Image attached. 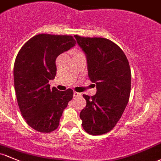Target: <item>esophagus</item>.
Listing matches in <instances>:
<instances>
[{"instance_id": "1", "label": "esophagus", "mask_w": 161, "mask_h": 161, "mask_svg": "<svg viewBox=\"0 0 161 161\" xmlns=\"http://www.w3.org/2000/svg\"><path fill=\"white\" fill-rule=\"evenodd\" d=\"M80 93H78V92H76V91H74V97H79V96H80Z\"/></svg>"}]
</instances>
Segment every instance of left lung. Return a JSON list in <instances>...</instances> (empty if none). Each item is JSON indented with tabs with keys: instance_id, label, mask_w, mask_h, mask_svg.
<instances>
[{
	"instance_id": "left-lung-1",
	"label": "left lung",
	"mask_w": 161,
	"mask_h": 161,
	"mask_svg": "<svg viewBox=\"0 0 161 161\" xmlns=\"http://www.w3.org/2000/svg\"><path fill=\"white\" fill-rule=\"evenodd\" d=\"M74 37L87 55L89 78L97 87L94 96L83 95L87 105L80 114L82 127L91 135H101L115 127L128 103L130 67L121 48L110 40Z\"/></svg>"
}]
</instances>
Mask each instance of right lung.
I'll list each match as a JSON object with an SVG mask.
<instances>
[{
  "label": "right lung",
  "mask_w": 161,
  "mask_h": 161,
  "mask_svg": "<svg viewBox=\"0 0 161 161\" xmlns=\"http://www.w3.org/2000/svg\"><path fill=\"white\" fill-rule=\"evenodd\" d=\"M76 44L70 35L41 34L27 41L17 55L14 82L20 113L35 130L51 133L59 126L60 118L74 91L50 88L55 77L57 58Z\"/></svg>",
  "instance_id": "right-lung-1"
}]
</instances>
